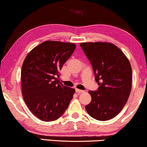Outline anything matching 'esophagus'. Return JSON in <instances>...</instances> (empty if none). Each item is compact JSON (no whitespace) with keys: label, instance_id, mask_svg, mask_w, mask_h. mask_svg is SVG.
<instances>
[{"label":"esophagus","instance_id":"obj_1","mask_svg":"<svg viewBox=\"0 0 147 147\" xmlns=\"http://www.w3.org/2000/svg\"><path fill=\"white\" fill-rule=\"evenodd\" d=\"M76 93L80 94V93H83V92H84V90H79V89H77V88H76Z\"/></svg>","mask_w":147,"mask_h":147}]
</instances>
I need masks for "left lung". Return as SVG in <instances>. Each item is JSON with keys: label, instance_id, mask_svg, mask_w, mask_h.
Masks as SVG:
<instances>
[{"label": "left lung", "instance_id": "1", "mask_svg": "<svg viewBox=\"0 0 147 147\" xmlns=\"http://www.w3.org/2000/svg\"><path fill=\"white\" fill-rule=\"evenodd\" d=\"M90 60L99 87L90 90L92 100L86 106L90 116L98 120L112 119L123 109L132 88V68L123 52L106 42L81 43Z\"/></svg>", "mask_w": 147, "mask_h": 147}]
</instances>
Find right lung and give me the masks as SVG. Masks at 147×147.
<instances>
[{
  "label": "right lung",
  "mask_w": 147,
  "mask_h": 147,
  "mask_svg": "<svg viewBox=\"0 0 147 147\" xmlns=\"http://www.w3.org/2000/svg\"><path fill=\"white\" fill-rule=\"evenodd\" d=\"M72 43L46 41L33 48L22 65V94L32 113L49 122L64 113L73 98L75 89L60 83L59 71L72 55Z\"/></svg>",
  "instance_id": "add662e5"
}]
</instances>
